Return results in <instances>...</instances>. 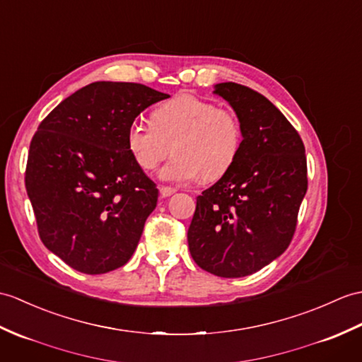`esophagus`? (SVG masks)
Masks as SVG:
<instances>
[{
  "instance_id": "1",
  "label": "esophagus",
  "mask_w": 362,
  "mask_h": 362,
  "mask_svg": "<svg viewBox=\"0 0 362 362\" xmlns=\"http://www.w3.org/2000/svg\"><path fill=\"white\" fill-rule=\"evenodd\" d=\"M158 191H160V196H162V197H170L171 194H174V192H175L174 188H171V187H163V185H162V187H158Z\"/></svg>"
}]
</instances>
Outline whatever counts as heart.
<instances>
[{
    "label": "heart",
    "instance_id": "heart-1",
    "mask_svg": "<svg viewBox=\"0 0 362 362\" xmlns=\"http://www.w3.org/2000/svg\"><path fill=\"white\" fill-rule=\"evenodd\" d=\"M242 140L236 112L191 94L162 103L154 109L153 123L134 122L126 136L134 160L145 171H154L173 146L175 156L160 177L174 183L222 177L236 162Z\"/></svg>",
    "mask_w": 362,
    "mask_h": 362
}]
</instances>
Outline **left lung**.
Returning <instances> with one entry per match:
<instances>
[{
    "instance_id": "8db88e82",
    "label": "left lung",
    "mask_w": 362,
    "mask_h": 362,
    "mask_svg": "<svg viewBox=\"0 0 362 362\" xmlns=\"http://www.w3.org/2000/svg\"><path fill=\"white\" fill-rule=\"evenodd\" d=\"M214 92L236 111L243 140L236 162L197 197L188 247L202 270L243 277L290 245L308 187L305 148L262 94L233 81Z\"/></svg>"
}]
</instances>
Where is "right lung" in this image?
Here are the masks:
<instances>
[{"label": "right lung", "instance_id": "right-lung-1", "mask_svg": "<svg viewBox=\"0 0 362 362\" xmlns=\"http://www.w3.org/2000/svg\"><path fill=\"white\" fill-rule=\"evenodd\" d=\"M168 97L140 83L95 81L33 134L24 183L40 239L74 270L103 274L136 251L158 189L126 136L141 111Z\"/></svg>", "mask_w": 362, "mask_h": 362}]
</instances>
